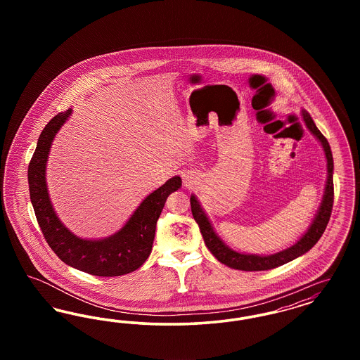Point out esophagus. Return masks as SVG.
I'll return each instance as SVG.
<instances>
[{
  "label": "esophagus",
  "instance_id": "1",
  "mask_svg": "<svg viewBox=\"0 0 360 360\" xmlns=\"http://www.w3.org/2000/svg\"><path fill=\"white\" fill-rule=\"evenodd\" d=\"M184 176H185V178H184V179H185V182L188 184V181H190V178H191V176H188V175H184Z\"/></svg>",
  "mask_w": 360,
  "mask_h": 360
}]
</instances>
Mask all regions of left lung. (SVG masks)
I'll list each match as a JSON object with an SVG mask.
<instances>
[{
  "instance_id": "left-lung-1",
  "label": "left lung",
  "mask_w": 360,
  "mask_h": 360,
  "mask_svg": "<svg viewBox=\"0 0 360 360\" xmlns=\"http://www.w3.org/2000/svg\"><path fill=\"white\" fill-rule=\"evenodd\" d=\"M302 120L310 131V134L321 143V146L324 148L326 158V182L323 201L320 204V207H319L313 221L309 225L308 231L291 247L286 250H282L279 252L271 254V255H257V254H244V252L233 251L216 233L213 225L207 219L202 206L200 205V201L197 200V197L194 194L190 197L191 213H193L194 220L200 226V231L202 233L206 247L213 254V257H216L217 260H220L225 266L236 269V270H241V271L271 270L278 266L289 263L295 257L304 255L323 236L328 221H329L330 213H332V206H333V158H332V151H330L328 140L319 131L314 121L311 120L310 115L304 109H302Z\"/></svg>"
}]
</instances>
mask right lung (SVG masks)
<instances>
[{
    "label": "right lung",
    "mask_w": 360,
    "mask_h": 360,
    "mask_svg": "<svg viewBox=\"0 0 360 360\" xmlns=\"http://www.w3.org/2000/svg\"><path fill=\"white\" fill-rule=\"evenodd\" d=\"M71 113V108L58 113L44 127L28 166L30 195L37 223L52 251L71 267L97 276H120L132 273L150 257L156 221L167 197L182 186V179L178 175L172 176L148 194L116 233L103 239L78 238L56 216L46 182L52 141Z\"/></svg>",
    "instance_id": "obj_1"
}]
</instances>
